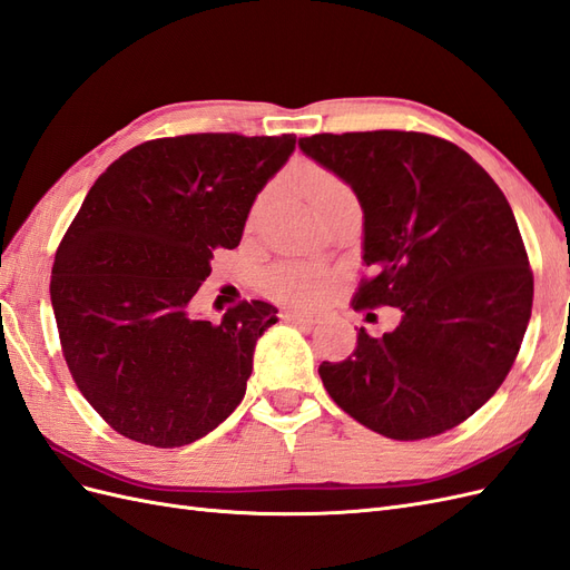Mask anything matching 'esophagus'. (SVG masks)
Returning <instances> with one entry per match:
<instances>
[{
  "mask_svg": "<svg viewBox=\"0 0 570 570\" xmlns=\"http://www.w3.org/2000/svg\"><path fill=\"white\" fill-rule=\"evenodd\" d=\"M285 318L292 321V323H302V325H316L318 323V314L302 312V308H289V312H285Z\"/></svg>",
  "mask_w": 570,
  "mask_h": 570,
  "instance_id": "34e87169",
  "label": "esophagus"
}]
</instances>
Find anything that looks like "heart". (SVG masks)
<instances>
[{"label":"heart","instance_id":"heart-1","mask_svg":"<svg viewBox=\"0 0 570 570\" xmlns=\"http://www.w3.org/2000/svg\"><path fill=\"white\" fill-rule=\"evenodd\" d=\"M299 180L304 187V195L314 204V209H321L323 204L333 199L352 195L350 187L344 185L337 176L327 174V170L316 166L306 168ZM266 285L271 287V292H275V295H283V297H314L323 287V275L308 268L283 264V266H275L268 273Z\"/></svg>","mask_w":570,"mask_h":570}]
</instances>
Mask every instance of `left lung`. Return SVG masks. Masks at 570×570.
<instances>
[{"label": "left lung", "mask_w": 570, "mask_h": 570, "mask_svg": "<svg viewBox=\"0 0 570 570\" xmlns=\"http://www.w3.org/2000/svg\"><path fill=\"white\" fill-rule=\"evenodd\" d=\"M299 149L347 183L364 212L354 308L396 306L371 337L318 375L354 421L392 440L452 430L504 383L532 308L528 254L502 189L471 154L425 132L299 137Z\"/></svg>", "instance_id": "1"}]
</instances>
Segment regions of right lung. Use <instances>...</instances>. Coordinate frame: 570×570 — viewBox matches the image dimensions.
Here are the masks:
<instances>
[{
  "mask_svg": "<svg viewBox=\"0 0 570 570\" xmlns=\"http://www.w3.org/2000/svg\"><path fill=\"white\" fill-rule=\"evenodd\" d=\"M295 145V135L161 137L90 187L57 249L49 295L68 371L116 433L183 446L243 402L256 340L278 308L243 302L212 323L189 302L214 249L239 245L256 195Z\"/></svg>",
  "mask_w": 570,
  "mask_h": 570,
  "instance_id": "1",
  "label": "right lung"
}]
</instances>
